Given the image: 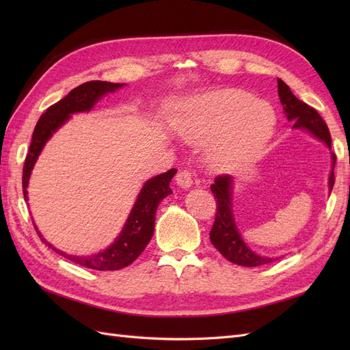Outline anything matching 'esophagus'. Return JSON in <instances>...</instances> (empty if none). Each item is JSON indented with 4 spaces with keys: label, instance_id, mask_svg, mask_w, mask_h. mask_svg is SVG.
I'll return each mask as SVG.
<instances>
[{
    "label": "esophagus",
    "instance_id": "34e87169",
    "mask_svg": "<svg viewBox=\"0 0 350 350\" xmlns=\"http://www.w3.org/2000/svg\"><path fill=\"white\" fill-rule=\"evenodd\" d=\"M175 179H176V184L181 188H189V187H193V184H194L193 175L189 174L188 171H179L176 174Z\"/></svg>",
    "mask_w": 350,
    "mask_h": 350
}]
</instances>
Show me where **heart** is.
Masks as SVG:
<instances>
[{"label":"heart","mask_w":350,"mask_h":350,"mask_svg":"<svg viewBox=\"0 0 350 350\" xmlns=\"http://www.w3.org/2000/svg\"><path fill=\"white\" fill-rule=\"evenodd\" d=\"M276 115L267 102L252 94L226 89L188 100L179 111L176 133L194 146L208 149V162L229 171L258 153L274 131Z\"/></svg>","instance_id":"obj_1"}]
</instances>
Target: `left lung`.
Returning a JSON list of instances; mask_svg holds the SVG:
<instances>
[{"label": "left lung", "mask_w": 350, "mask_h": 350, "mask_svg": "<svg viewBox=\"0 0 350 350\" xmlns=\"http://www.w3.org/2000/svg\"><path fill=\"white\" fill-rule=\"evenodd\" d=\"M278 92L286 118L293 124L292 129L308 131L317 140L323 142L328 149H332L330 131H328L327 124L323 121L320 113L296 98L288 84L280 79H278ZM334 165L336 156L332 153V172L328 176V191L330 193L334 185ZM234 176L224 175L217 176L215 179V184H211L210 187L215 198H217V213L213 228L210 230V241L221 256L230 262L245 267L264 266V264H269L276 258L257 254L243 241L235 221L234 208H232V194H234L232 188H234Z\"/></svg>", "instance_id": "1"}]
</instances>
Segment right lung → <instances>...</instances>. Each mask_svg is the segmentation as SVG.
Instances as JSON below:
<instances>
[{"label":"right lung","mask_w":350,"mask_h":350,"mask_svg":"<svg viewBox=\"0 0 350 350\" xmlns=\"http://www.w3.org/2000/svg\"><path fill=\"white\" fill-rule=\"evenodd\" d=\"M124 86L125 83H109L100 80L83 83L79 88L72 89L64 99H61L55 105L49 107L46 112L40 116L33 130V135H31V143L23 167V194L26 201L29 200L27 187L31 171H33V166L40 152L44 150L46 142L58 131L59 126L64 125L71 118L72 113L89 112L105 94L113 93L115 90ZM175 174L176 169H169L165 174L147 179L143 188L140 189L139 196H137L135 203L129 217H126V221L124 224L120 235L115 238V241L107 250L93 254V256H72V254L61 251L42 237L33 221L35 229L42 242H45L49 248L58 252L59 256L66 257L76 264H80L83 267L100 271L124 269L130 266L140 256L147 243L152 239L157 206L165 197L172 194V189L169 184H171Z\"/></svg>","instance_id":"1"}]
</instances>
